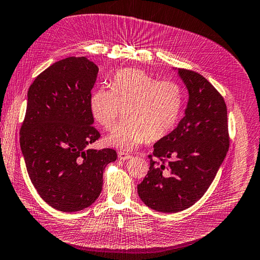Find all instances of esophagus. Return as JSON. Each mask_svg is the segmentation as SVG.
<instances>
[{
	"label": "esophagus",
	"mask_w": 260,
	"mask_h": 260,
	"mask_svg": "<svg viewBox=\"0 0 260 260\" xmlns=\"http://www.w3.org/2000/svg\"><path fill=\"white\" fill-rule=\"evenodd\" d=\"M118 157H119L120 160H128L131 158V155L128 153H124V152H119L118 153Z\"/></svg>",
	"instance_id": "34e87169"
}]
</instances>
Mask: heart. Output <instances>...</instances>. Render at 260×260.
Masks as SVG:
<instances>
[{
	"label": "heart",
	"instance_id": "1",
	"mask_svg": "<svg viewBox=\"0 0 260 260\" xmlns=\"http://www.w3.org/2000/svg\"><path fill=\"white\" fill-rule=\"evenodd\" d=\"M183 92L174 81H158L142 70L121 69L113 78L112 90L101 88L92 94L90 111L106 130L114 128L122 108L127 119L106 138L107 144L124 151L147 140L166 137L179 120Z\"/></svg>",
	"mask_w": 260,
	"mask_h": 260
}]
</instances>
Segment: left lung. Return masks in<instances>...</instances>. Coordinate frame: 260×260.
Wrapping results in <instances>:
<instances>
[{"label":"left lung","instance_id":"1","mask_svg":"<svg viewBox=\"0 0 260 260\" xmlns=\"http://www.w3.org/2000/svg\"><path fill=\"white\" fill-rule=\"evenodd\" d=\"M175 70L188 92L184 117L154 144L153 155L148 156L149 171L138 185L142 202L160 212H178L198 202L229 149L223 98L202 75Z\"/></svg>","mask_w":260,"mask_h":260}]
</instances>
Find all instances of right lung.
I'll return each instance as SVG.
<instances>
[{
	"mask_svg": "<svg viewBox=\"0 0 260 260\" xmlns=\"http://www.w3.org/2000/svg\"><path fill=\"white\" fill-rule=\"evenodd\" d=\"M98 73L85 56L67 57L46 68L28 90L21 152L37 192L59 211L92 205L105 167L117 159L112 148H88L100 138L90 111Z\"/></svg>",
	"mask_w": 260,
	"mask_h": 260,
	"instance_id": "1",
	"label": "right lung"
}]
</instances>
